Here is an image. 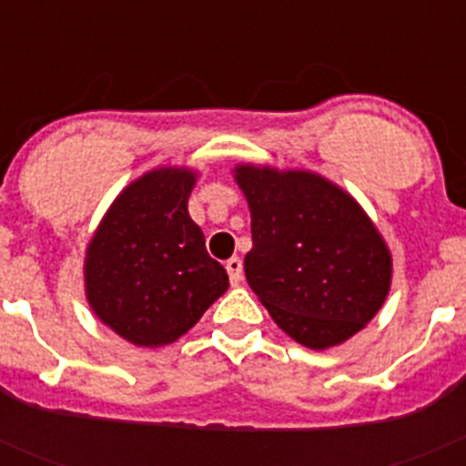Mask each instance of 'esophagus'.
<instances>
[{
    "label": "esophagus",
    "instance_id": "34e87169",
    "mask_svg": "<svg viewBox=\"0 0 466 466\" xmlns=\"http://www.w3.org/2000/svg\"><path fill=\"white\" fill-rule=\"evenodd\" d=\"M226 273H228L230 284H240L242 279V261L238 257H230L226 261Z\"/></svg>",
    "mask_w": 466,
    "mask_h": 466
}]
</instances>
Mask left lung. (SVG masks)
<instances>
[{
  "label": "left lung",
  "mask_w": 466,
  "mask_h": 466,
  "mask_svg": "<svg viewBox=\"0 0 466 466\" xmlns=\"http://www.w3.org/2000/svg\"><path fill=\"white\" fill-rule=\"evenodd\" d=\"M252 212L245 275L278 327L324 350L355 336L380 310L392 261L360 205L312 172L240 166Z\"/></svg>",
  "instance_id": "1"
}]
</instances>
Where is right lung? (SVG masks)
Returning <instances> with one entry per match:
<instances>
[{
  "mask_svg": "<svg viewBox=\"0 0 466 466\" xmlns=\"http://www.w3.org/2000/svg\"><path fill=\"white\" fill-rule=\"evenodd\" d=\"M191 170L144 175L114 200L88 245V303L118 336L142 348L177 340L228 289L188 217Z\"/></svg>",
  "mask_w": 466,
  "mask_h": 466,
  "instance_id": "right-lung-1",
  "label": "right lung"
}]
</instances>
